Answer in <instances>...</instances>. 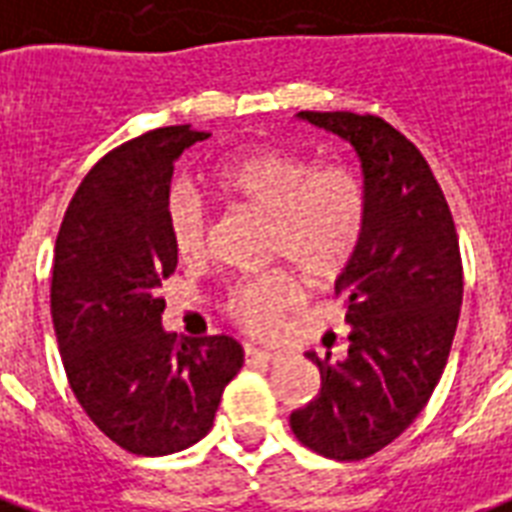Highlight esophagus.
Here are the masks:
<instances>
[{
    "mask_svg": "<svg viewBox=\"0 0 512 512\" xmlns=\"http://www.w3.org/2000/svg\"><path fill=\"white\" fill-rule=\"evenodd\" d=\"M280 360V352L275 350H259V347H245V363H275Z\"/></svg>",
    "mask_w": 512,
    "mask_h": 512,
    "instance_id": "1",
    "label": "esophagus"
}]
</instances>
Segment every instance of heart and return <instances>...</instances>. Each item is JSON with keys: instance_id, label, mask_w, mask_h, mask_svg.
I'll return each instance as SVG.
<instances>
[{"instance_id": "heart-1", "label": "heart", "mask_w": 512, "mask_h": 512, "mask_svg": "<svg viewBox=\"0 0 512 512\" xmlns=\"http://www.w3.org/2000/svg\"><path fill=\"white\" fill-rule=\"evenodd\" d=\"M213 189L235 208L267 219V245L310 283H328L350 267L366 235V189L347 165H320L296 154L248 152L221 162ZM168 235L181 261H202L208 219L197 194L176 189L168 200ZM299 299V285L285 272L248 277L232 288L229 318L248 334H272Z\"/></svg>"}]
</instances>
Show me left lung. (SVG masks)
<instances>
[{"mask_svg": "<svg viewBox=\"0 0 512 512\" xmlns=\"http://www.w3.org/2000/svg\"><path fill=\"white\" fill-rule=\"evenodd\" d=\"M360 157L366 235L336 280L350 350L318 358L320 392L291 414L307 449L358 462L406 430L441 379L459 307L462 259L449 202L417 146L374 114L299 112Z\"/></svg>", "mask_w": 512, "mask_h": 512, "instance_id": "obj_1", "label": "left lung"}]
</instances>
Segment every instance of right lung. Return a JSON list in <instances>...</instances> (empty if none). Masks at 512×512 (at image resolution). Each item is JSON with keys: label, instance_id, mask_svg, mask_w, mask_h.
<instances>
[{"label": "right lung", "instance_id": "right-lung-1", "mask_svg": "<svg viewBox=\"0 0 512 512\" xmlns=\"http://www.w3.org/2000/svg\"><path fill=\"white\" fill-rule=\"evenodd\" d=\"M211 133L149 130L98 160L55 240L50 312L79 406L130 454L165 457L208 435L243 366L232 336L176 339L162 328L173 162Z\"/></svg>", "mask_w": 512, "mask_h": 512}]
</instances>
